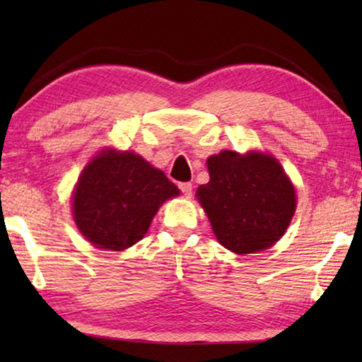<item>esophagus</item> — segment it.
Returning a JSON list of instances; mask_svg holds the SVG:
<instances>
[{
	"label": "esophagus",
	"mask_w": 362,
	"mask_h": 362,
	"mask_svg": "<svg viewBox=\"0 0 362 362\" xmlns=\"http://www.w3.org/2000/svg\"><path fill=\"white\" fill-rule=\"evenodd\" d=\"M179 188L182 189V193L185 194V198H189V196H192V193H193V185L192 183H180L179 185Z\"/></svg>",
	"instance_id": "esophagus-1"
}]
</instances>
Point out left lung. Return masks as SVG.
<instances>
[{"mask_svg": "<svg viewBox=\"0 0 362 362\" xmlns=\"http://www.w3.org/2000/svg\"><path fill=\"white\" fill-rule=\"evenodd\" d=\"M209 182L196 198L225 249L255 254L281 240L297 207L296 188L268 153L223 150L207 158Z\"/></svg>", "mask_w": 362, "mask_h": 362, "instance_id": "left-lung-1", "label": "left lung"}]
</instances>
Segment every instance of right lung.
I'll return each mask as SVG.
<instances>
[{"label":"right lung","mask_w":362,"mask_h":362,"mask_svg":"<svg viewBox=\"0 0 362 362\" xmlns=\"http://www.w3.org/2000/svg\"><path fill=\"white\" fill-rule=\"evenodd\" d=\"M179 188L132 151L105 148L83 169L73 192V218L99 249L124 250L145 236L164 201Z\"/></svg>","instance_id":"1"}]
</instances>
